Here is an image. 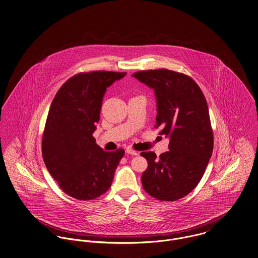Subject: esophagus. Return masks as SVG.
<instances>
[{
	"instance_id": "obj_1",
	"label": "esophagus",
	"mask_w": 258,
	"mask_h": 258,
	"mask_svg": "<svg viewBox=\"0 0 258 258\" xmlns=\"http://www.w3.org/2000/svg\"><path fill=\"white\" fill-rule=\"evenodd\" d=\"M126 154H128V155H138L137 152H136V151H134L133 149H130V148L126 149Z\"/></svg>"
}]
</instances>
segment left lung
<instances>
[{
	"mask_svg": "<svg viewBox=\"0 0 258 258\" xmlns=\"http://www.w3.org/2000/svg\"><path fill=\"white\" fill-rule=\"evenodd\" d=\"M135 78L155 89V128L170 138L169 151L157 157L141 153L148 161L142 175L144 189L162 202L182 199L203 178L213 151V132L208 106L201 88L188 75L160 69L141 70Z\"/></svg>",
	"mask_w": 258,
	"mask_h": 258,
	"instance_id": "obj_1",
	"label": "left lung"
}]
</instances>
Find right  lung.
<instances>
[{
  "mask_svg": "<svg viewBox=\"0 0 258 258\" xmlns=\"http://www.w3.org/2000/svg\"><path fill=\"white\" fill-rule=\"evenodd\" d=\"M126 72H80L55 94L42 136L45 165L69 197L91 201L110 188L123 149L104 152L93 133L105 90Z\"/></svg>",
  "mask_w": 258,
  "mask_h": 258,
  "instance_id": "1",
  "label": "right lung"
}]
</instances>
